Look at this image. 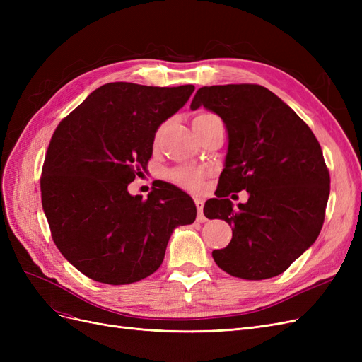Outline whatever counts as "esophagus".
Masks as SVG:
<instances>
[{"instance_id": "obj_1", "label": "esophagus", "mask_w": 362, "mask_h": 362, "mask_svg": "<svg viewBox=\"0 0 362 362\" xmlns=\"http://www.w3.org/2000/svg\"><path fill=\"white\" fill-rule=\"evenodd\" d=\"M194 204H196V208H198V222H205L206 217L204 216V201L201 198H196Z\"/></svg>"}]
</instances>
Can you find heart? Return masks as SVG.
Returning a JSON list of instances; mask_svg holds the SVG:
<instances>
[{"instance_id":"1","label":"heart","mask_w":362,"mask_h":362,"mask_svg":"<svg viewBox=\"0 0 362 362\" xmlns=\"http://www.w3.org/2000/svg\"><path fill=\"white\" fill-rule=\"evenodd\" d=\"M213 115L210 113H201L196 116L194 119H205V117H211ZM161 134V129L158 131L157 137ZM202 172L199 170H194V169H175L170 172V178L172 181H175L177 184L182 185V187L189 189V190H199L201 185H202Z\"/></svg>"}]
</instances>
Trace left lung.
Returning a JSON list of instances; mask_svg holds the SVG:
<instances>
[{"instance_id":"obj_1","label":"left lung","mask_w":362,"mask_h":362,"mask_svg":"<svg viewBox=\"0 0 362 362\" xmlns=\"http://www.w3.org/2000/svg\"><path fill=\"white\" fill-rule=\"evenodd\" d=\"M199 107L221 116L228 133L217 198L204 206L208 218L233 226L229 245L213 250L216 264L249 281L278 276L323 226L331 178L320 144L281 98L258 84L201 87L190 104ZM242 189L248 202L234 207L227 196Z\"/></svg>"}]
</instances>
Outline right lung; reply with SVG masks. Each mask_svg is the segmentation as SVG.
Masks as SVG:
<instances>
[{
    "label": "right lung",
    "instance_id": "1",
    "mask_svg": "<svg viewBox=\"0 0 362 362\" xmlns=\"http://www.w3.org/2000/svg\"><path fill=\"white\" fill-rule=\"evenodd\" d=\"M193 90L107 83L54 131L40 178L43 213L62 255L90 279L124 286L152 275L173 229L194 222L193 199L169 182L148 199L128 193L158 127Z\"/></svg>",
    "mask_w": 362,
    "mask_h": 362
}]
</instances>
